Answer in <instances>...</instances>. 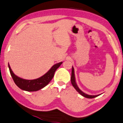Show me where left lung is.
<instances>
[{"instance_id": "1", "label": "left lung", "mask_w": 123, "mask_h": 123, "mask_svg": "<svg viewBox=\"0 0 123 123\" xmlns=\"http://www.w3.org/2000/svg\"><path fill=\"white\" fill-rule=\"evenodd\" d=\"M71 83H72V86L73 87L75 88L76 90L78 91L80 95H82L83 96L85 97L86 98H96V97L99 96L100 95H87V94L83 92V91H81V90L79 89V88L78 87V85H77L76 83V80H75V72H74V67H72V73H71Z\"/></svg>"}]
</instances>
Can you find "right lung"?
<instances>
[{"mask_svg":"<svg viewBox=\"0 0 123 123\" xmlns=\"http://www.w3.org/2000/svg\"><path fill=\"white\" fill-rule=\"evenodd\" d=\"M62 63L63 62H60V63L54 65L51 68V69L43 76H41L40 78L34 80H26L19 78L13 74L9 64L8 68L10 69V74L13 81L19 88L22 90L26 91L33 92L37 91L40 90L45 87L52 80L56 70L60 66Z\"/></svg>","mask_w":123,"mask_h":123,"instance_id":"add662e5","label":"right lung"}]
</instances>
